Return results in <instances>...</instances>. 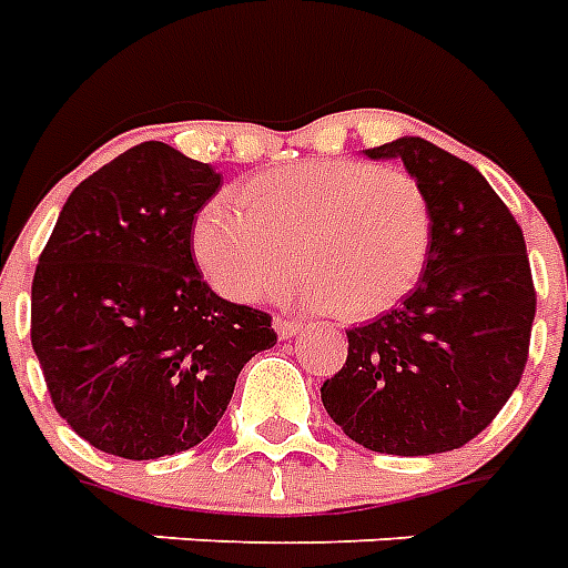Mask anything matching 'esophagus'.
Segmentation results:
<instances>
[{"instance_id": "obj_1", "label": "esophagus", "mask_w": 568, "mask_h": 568, "mask_svg": "<svg viewBox=\"0 0 568 568\" xmlns=\"http://www.w3.org/2000/svg\"><path fill=\"white\" fill-rule=\"evenodd\" d=\"M274 329H276V336H280V338H292V336H297V333H301L303 324L297 318H283V315H276Z\"/></svg>"}]
</instances>
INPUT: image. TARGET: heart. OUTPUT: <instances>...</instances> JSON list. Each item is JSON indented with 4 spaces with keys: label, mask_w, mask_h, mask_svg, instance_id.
<instances>
[{
    "label": "heart",
    "mask_w": 568,
    "mask_h": 568,
    "mask_svg": "<svg viewBox=\"0 0 568 568\" xmlns=\"http://www.w3.org/2000/svg\"><path fill=\"white\" fill-rule=\"evenodd\" d=\"M241 200L217 194L194 221V256L217 292L265 301L303 271L294 294L312 310L374 318L422 280L430 203L406 171L354 159H310L250 176Z\"/></svg>",
    "instance_id": "1"
}]
</instances>
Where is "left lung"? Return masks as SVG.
I'll list each match as a JSON object with an SVG mask.
<instances>
[{
  "label": "left lung",
  "mask_w": 568,
  "mask_h": 568,
  "mask_svg": "<svg viewBox=\"0 0 568 568\" xmlns=\"http://www.w3.org/2000/svg\"><path fill=\"white\" fill-rule=\"evenodd\" d=\"M363 153L397 159L422 185L430 258L397 310L347 329V363L321 400L363 448L445 454L501 413L528 363L537 294L525 235L484 173L442 146L404 135Z\"/></svg>",
  "instance_id": "8db88e82"
}]
</instances>
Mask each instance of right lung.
<instances>
[{"instance_id": "obj_1", "label": "right lung", "mask_w": 568, "mask_h": 568, "mask_svg": "<svg viewBox=\"0 0 568 568\" xmlns=\"http://www.w3.org/2000/svg\"><path fill=\"white\" fill-rule=\"evenodd\" d=\"M217 189V168L144 141L75 185L40 253L31 347L58 415L105 454L200 445L241 368L276 345L271 315L196 267L191 226Z\"/></svg>"}]
</instances>
